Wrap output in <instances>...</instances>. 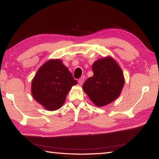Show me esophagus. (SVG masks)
<instances>
[{"label": "esophagus", "mask_w": 159, "mask_h": 159, "mask_svg": "<svg viewBox=\"0 0 159 159\" xmlns=\"http://www.w3.org/2000/svg\"><path fill=\"white\" fill-rule=\"evenodd\" d=\"M84 80H85V77L84 76H82L81 78H80L79 80V83L80 85H82L83 84V83H84Z\"/></svg>", "instance_id": "obj_1"}]
</instances>
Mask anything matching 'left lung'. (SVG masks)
Instances as JSON below:
<instances>
[{"label":"left lung","instance_id":"left-lung-1","mask_svg":"<svg viewBox=\"0 0 159 159\" xmlns=\"http://www.w3.org/2000/svg\"><path fill=\"white\" fill-rule=\"evenodd\" d=\"M92 69L93 76L85 80L83 89L96 106L107 105L121 93L125 83L122 70L110 57L95 61Z\"/></svg>","mask_w":159,"mask_h":159}]
</instances>
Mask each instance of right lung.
I'll use <instances>...</instances> for the list:
<instances>
[{"label":"right lung","instance_id":"obj_1","mask_svg":"<svg viewBox=\"0 0 159 159\" xmlns=\"http://www.w3.org/2000/svg\"><path fill=\"white\" fill-rule=\"evenodd\" d=\"M77 81L60 60H50L38 70L31 83L34 98L49 111L59 109Z\"/></svg>","mask_w":159,"mask_h":159}]
</instances>
